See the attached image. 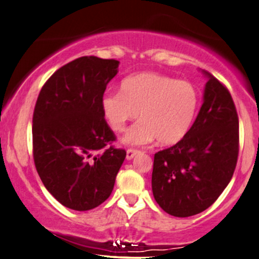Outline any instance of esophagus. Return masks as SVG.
Segmentation results:
<instances>
[{"instance_id":"esophagus-1","label":"esophagus","mask_w":259,"mask_h":259,"mask_svg":"<svg viewBox=\"0 0 259 259\" xmlns=\"http://www.w3.org/2000/svg\"><path fill=\"white\" fill-rule=\"evenodd\" d=\"M137 153H139V150H136V149H128L126 152V158L127 159H132L134 156H136Z\"/></svg>"}]
</instances>
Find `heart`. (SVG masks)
<instances>
[{"instance_id": "obj_1", "label": "heart", "mask_w": 259, "mask_h": 259, "mask_svg": "<svg viewBox=\"0 0 259 259\" xmlns=\"http://www.w3.org/2000/svg\"><path fill=\"white\" fill-rule=\"evenodd\" d=\"M200 103L195 85L158 72H139L122 79L120 93H108L101 107L114 132L137 121L123 137L131 145H144L158 138L162 145H172L189 132Z\"/></svg>"}]
</instances>
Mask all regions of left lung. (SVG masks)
Segmentation results:
<instances>
[{
    "mask_svg": "<svg viewBox=\"0 0 259 259\" xmlns=\"http://www.w3.org/2000/svg\"><path fill=\"white\" fill-rule=\"evenodd\" d=\"M208 76L203 103L187 136L154 153V200L170 215L187 218L210 207L232 179L239 153V119L233 99Z\"/></svg>",
    "mask_w": 259,
    "mask_h": 259,
    "instance_id": "obj_1",
    "label": "left lung"
}]
</instances>
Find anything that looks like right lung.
Masks as SVG:
<instances>
[{"label":"right lung","instance_id":"1","mask_svg":"<svg viewBox=\"0 0 259 259\" xmlns=\"http://www.w3.org/2000/svg\"><path fill=\"white\" fill-rule=\"evenodd\" d=\"M119 62L84 56L57 70L33 113V158L46 189L63 206L93 209L108 199L126 157L101 101Z\"/></svg>","mask_w":259,"mask_h":259}]
</instances>
